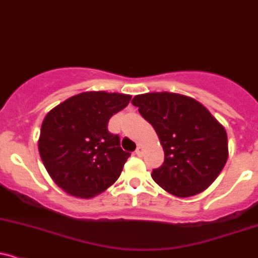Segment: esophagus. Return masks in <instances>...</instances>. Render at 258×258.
Masks as SVG:
<instances>
[{
  "instance_id": "obj_1",
  "label": "esophagus",
  "mask_w": 258,
  "mask_h": 258,
  "mask_svg": "<svg viewBox=\"0 0 258 258\" xmlns=\"http://www.w3.org/2000/svg\"><path fill=\"white\" fill-rule=\"evenodd\" d=\"M136 154H137L138 157H141V156H142V154H143V148L141 147V146H138V147H137V150H136Z\"/></svg>"
}]
</instances>
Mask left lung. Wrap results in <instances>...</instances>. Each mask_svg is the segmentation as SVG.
I'll list each match as a JSON object with an SVG mask.
<instances>
[{
    "label": "left lung",
    "mask_w": 258,
    "mask_h": 258,
    "mask_svg": "<svg viewBox=\"0 0 258 258\" xmlns=\"http://www.w3.org/2000/svg\"><path fill=\"white\" fill-rule=\"evenodd\" d=\"M134 106L156 130L164 162L152 178L179 198L202 193L220 174L227 161V135L207 107L173 93L137 95Z\"/></svg>",
    "instance_id": "obj_1"
}]
</instances>
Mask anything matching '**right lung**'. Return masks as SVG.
Returning a JSON list of instances; mask_svg holds the SVG:
<instances>
[{
	"label": "right lung",
	"mask_w": 258,
	"mask_h": 258,
	"mask_svg": "<svg viewBox=\"0 0 258 258\" xmlns=\"http://www.w3.org/2000/svg\"><path fill=\"white\" fill-rule=\"evenodd\" d=\"M131 95L88 91L69 97L47 113L38 150L45 169L68 194L89 199L120 177L131 154L108 132L111 116L128 105Z\"/></svg>",
	"instance_id": "1"
}]
</instances>
